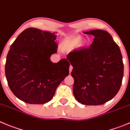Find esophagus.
Segmentation results:
<instances>
[{
	"label": "esophagus",
	"instance_id": "esophagus-1",
	"mask_svg": "<svg viewBox=\"0 0 130 130\" xmlns=\"http://www.w3.org/2000/svg\"><path fill=\"white\" fill-rule=\"evenodd\" d=\"M72 69H73V67L72 66V65H70V67H69V72H70V73L71 72V71H72Z\"/></svg>",
	"mask_w": 130,
	"mask_h": 130
}]
</instances>
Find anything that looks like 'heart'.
<instances>
[{
  "instance_id": "b5f03b06",
  "label": "heart",
  "mask_w": 130,
  "mask_h": 130,
  "mask_svg": "<svg viewBox=\"0 0 130 130\" xmlns=\"http://www.w3.org/2000/svg\"><path fill=\"white\" fill-rule=\"evenodd\" d=\"M82 38L80 36H74V37L69 38L64 40L61 43V48L63 51H69L73 50L75 47L79 46H83L85 44V42H81Z\"/></svg>"
}]
</instances>
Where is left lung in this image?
I'll return each mask as SVG.
<instances>
[{
	"label": "left lung",
	"mask_w": 130,
	"mask_h": 130,
	"mask_svg": "<svg viewBox=\"0 0 130 130\" xmlns=\"http://www.w3.org/2000/svg\"><path fill=\"white\" fill-rule=\"evenodd\" d=\"M92 43L69 53L67 56L73 66V94L86 105H100L116 96L122 84L124 65L121 51L110 33L92 30Z\"/></svg>",
	"instance_id": "1"
}]
</instances>
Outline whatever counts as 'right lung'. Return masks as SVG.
Wrapping results in <instances>:
<instances>
[{
	"label": "right lung",
	"mask_w": 130,
	"mask_h": 130,
	"mask_svg": "<svg viewBox=\"0 0 130 130\" xmlns=\"http://www.w3.org/2000/svg\"><path fill=\"white\" fill-rule=\"evenodd\" d=\"M56 34L29 27L11 45L5 65L6 77L12 92L25 103L44 104L51 101L69 75L67 59L58 63L50 59L58 50Z\"/></svg>",
	"instance_id": "right-lung-1"
}]
</instances>
